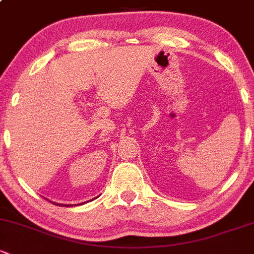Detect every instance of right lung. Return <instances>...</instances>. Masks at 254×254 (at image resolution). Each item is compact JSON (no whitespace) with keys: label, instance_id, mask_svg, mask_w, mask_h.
I'll use <instances>...</instances> for the list:
<instances>
[{"label":"right lung","instance_id":"add662e5","mask_svg":"<svg viewBox=\"0 0 254 254\" xmlns=\"http://www.w3.org/2000/svg\"><path fill=\"white\" fill-rule=\"evenodd\" d=\"M56 204V203H55ZM57 205H61V204H57ZM64 207H65V205H64ZM66 207H70V205H66Z\"/></svg>","mask_w":254,"mask_h":254}]
</instances>
